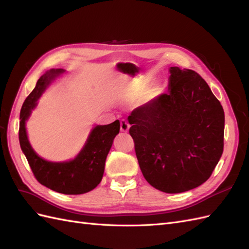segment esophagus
Returning <instances> with one entry per match:
<instances>
[{
  "instance_id": "esophagus-1",
  "label": "esophagus",
  "mask_w": 249,
  "mask_h": 249,
  "mask_svg": "<svg viewBox=\"0 0 249 249\" xmlns=\"http://www.w3.org/2000/svg\"><path fill=\"white\" fill-rule=\"evenodd\" d=\"M129 129H130L129 123H127L126 120L123 119L122 122H120V131L124 132V133H126V132H129Z\"/></svg>"
}]
</instances>
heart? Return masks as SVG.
<instances>
[{"instance_id": "obj_1", "label": "heart", "mask_w": 249, "mask_h": 249, "mask_svg": "<svg viewBox=\"0 0 249 249\" xmlns=\"http://www.w3.org/2000/svg\"><path fill=\"white\" fill-rule=\"evenodd\" d=\"M147 82H148V78H145V77H141V78L134 80L131 84L127 86V88L124 90V92L123 94L124 99L126 101L133 100L134 97H136L142 91V90L145 88ZM157 90H158V88L154 84L147 86L146 89L144 90V92L142 93L143 100L144 101L153 100L154 97H156V95H157Z\"/></svg>"}]
</instances>
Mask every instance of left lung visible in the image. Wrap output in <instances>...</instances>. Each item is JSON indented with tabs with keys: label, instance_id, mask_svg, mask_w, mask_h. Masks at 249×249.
<instances>
[{
	"label": "left lung",
	"instance_id": "left-lung-1",
	"mask_svg": "<svg viewBox=\"0 0 249 249\" xmlns=\"http://www.w3.org/2000/svg\"><path fill=\"white\" fill-rule=\"evenodd\" d=\"M168 92L127 117L142 175L156 189L180 193L212 175L223 153L224 111L191 70L169 69Z\"/></svg>",
	"mask_w": 249,
	"mask_h": 249
}]
</instances>
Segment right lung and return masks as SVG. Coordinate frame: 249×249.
I'll return each instance as SVG.
<instances>
[{
    "instance_id": "right-lung-1",
    "label": "right lung",
    "mask_w": 249,
    "mask_h": 249,
    "mask_svg": "<svg viewBox=\"0 0 249 249\" xmlns=\"http://www.w3.org/2000/svg\"><path fill=\"white\" fill-rule=\"evenodd\" d=\"M64 70H50L37 81L20 110L18 138L34 177L51 190L62 194H83L91 191L101 183L105 163L113 140L119 133V120L105 125H95L90 132L84 147L74 159L65 162H50L37 155L28 140L26 122L36 107L37 101L50 83Z\"/></svg>"
}]
</instances>
